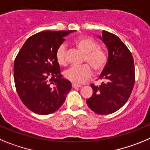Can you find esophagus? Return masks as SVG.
Segmentation results:
<instances>
[{
    "mask_svg": "<svg viewBox=\"0 0 150 150\" xmlns=\"http://www.w3.org/2000/svg\"><path fill=\"white\" fill-rule=\"evenodd\" d=\"M72 87L74 88H80V87H81V86H80V85L74 84V83H73V84H72Z\"/></svg>",
    "mask_w": 150,
    "mask_h": 150,
    "instance_id": "34e87169",
    "label": "esophagus"
}]
</instances>
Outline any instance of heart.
I'll return each mask as SVG.
<instances>
[{
	"label": "heart",
	"mask_w": 150,
	"mask_h": 150,
	"mask_svg": "<svg viewBox=\"0 0 150 150\" xmlns=\"http://www.w3.org/2000/svg\"><path fill=\"white\" fill-rule=\"evenodd\" d=\"M76 46L85 53L84 62H88L96 71L104 68L107 63V55L101 49L98 48L96 41L88 37L78 38L75 42ZM57 62L61 65L67 63V49L65 44H61L55 52ZM92 75V70L88 64L81 66H72L64 72V76L69 81L76 84L84 83Z\"/></svg>",
	"instance_id": "obj_1"
}]
</instances>
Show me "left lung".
Instances as JSON below:
<instances>
[{"mask_svg":"<svg viewBox=\"0 0 150 150\" xmlns=\"http://www.w3.org/2000/svg\"><path fill=\"white\" fill-rule=\"evenodd\" d=\"M99 39L108 50V61L99 76L100 86L91 84L93 94L87 99L90 109L100 115L120 110L129 98L134 85V64L131 52L117 36L102 31Z\"/></svg>","mask_w":150,"mask_h":150,"instance_id":"obj_1","label":"left lung"}]
</instances>
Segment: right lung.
Returning a JSON list of instances; mask_svg holds the SVG:
<instances>
[{
	"instance_id": "add662e5",
	"label": "right lung",
	"mask_w": 150,
	"mask_h": 150,
	"mask_svg": "<svg viewBox=\"0 0 150 150\" xmlns=\"http://www.w3.org/2000/svg\"><path fill=\"white\" fill-rule=\"evenodd\" d=\"M74 30H46L24 43L14 62L17 93L30 110L40 115L52 113L62 107L71 82L62 78L55 52L64 38Z\"/></svg>"
}]
</instances>
